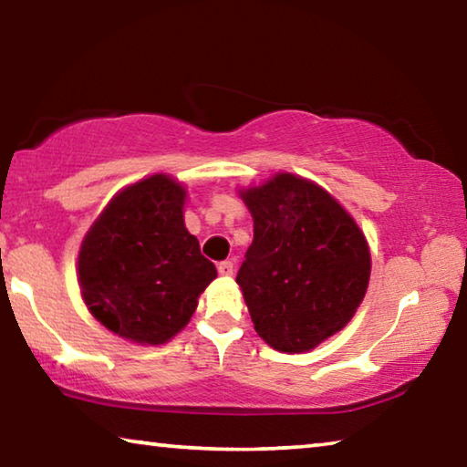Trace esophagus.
Segmentation results:
<instances>
[{
	"instance_id": "esophagus-1",
	"label": "esophagus",
	"mask_w": 467,
	"mask_h": 467,
	"mask_svg": "<svg viewBox=\"0 0 467 467\" xmlns=\"http://www.w3.org/2000/svg\"><path fill=\"white\" fill-rule=\"evenodd\" d=\"M233 272H234V264L233 262H220L218 264V274L220 275H224V278H228V275H233Z\"/></svg>"
}]
</instances>
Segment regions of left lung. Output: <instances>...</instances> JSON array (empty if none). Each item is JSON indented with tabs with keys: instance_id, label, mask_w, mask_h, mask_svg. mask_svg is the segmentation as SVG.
I'll use <instances>...</instances> for the list:
<instances>
[{
	"instance_id": "left-lung-1",
	"label": "left lung",
	"mask_w": 467,
	"mask_h": 467,
	"mask_svg": "<svg viewBox=\"0 0 467 467\" xmlns=\"http://www.w3.org/2000/svg\"><path fill=\"white\" fill-rule=\"evenodd\" d=\"M241 197L253 243L236 284L253 326L274 350H313L346 327L367 295L365 234L326 189L290 172Z\"/></svg>"
}]
</instances>
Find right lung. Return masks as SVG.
<instances>
[{
    "mask_svg": "<svg viewBox=\"0 0 467 467\" xmlns=\"http://www.w3.org/2000/svg\"><path fill=\"white\" fill-rule=\"evenodd\" d=\"M187 192L152 175L117 193L86 233L78 282L94 319L141 346L169 342L216 278L183 220Z\"/></svg>",
    "mask_w": 467,
    "mask_h": 467,
    "instance_id": "right-lung-1",
    "label": "right lung"
}]
</instances>
